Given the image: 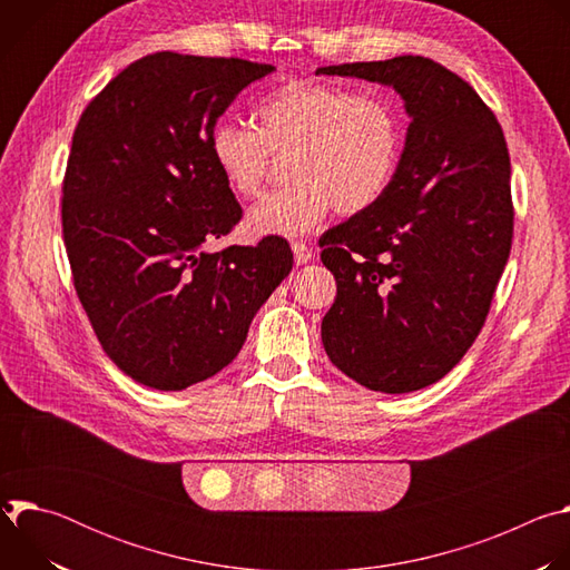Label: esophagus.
I'll return each instance as SVG.
<instances>
[{"label":"esophagus","mask_w":570,"mask_h":570,"mask_svg":"<svg viewBox=\"0 0 570 570\" xmlns=\"http://www.w3.org/2000/svg\"><path fill=\"white\" fill-rule=\"evenodd\" d=\"M291 250H293V257H295V264H297V266H304V264L311 262V248L306 246V243L293 240V243H291Z\"/></svg>","instance_id":"esophagus-1"}]
</instances>
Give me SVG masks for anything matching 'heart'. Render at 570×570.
Wrapping results in <instances>:
<instances>
[{
  "label": "heart",
  "mask_w": 570,
  "mask_h": 570,
  "mask_svg": "<svg viewBox=\"0 0 570 570\" xmlns=\"http://www.w3.org/2000/svg\"><path fill=\"white\" fill-rule=\"evenodd\" d=\"M403 139V115L392 99L322 80H291L259 101L255 126L218 119L209 130V155L236 196L255 198L273 155L291 153L295 180L264 196L248 225L255 234L295 236L334 207L343 216L372 209L394 183Z\"/></svg>",
  "instance_id": "1"
}]
</instances>
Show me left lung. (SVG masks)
<instances>
[{
    "mask_svg": "<svg viewBox=\"0 0 570 570\" xmlns=\"http://www.w3.org/2000/svg\"><path fill=\"white\" fill-rule=\"evenodd\" d=\"M315 73L392 86L413 119L387 194L320 238L338 291L322 317L324 352L370 390H422L478 338L510 257L503 128L466 80L424 56Z\"/></svg>",
    "mask_w": 570,
    "mask_h": 570,
    "instance_id": "left-lung-1",
    "label": "left lung"
}]
</instances>
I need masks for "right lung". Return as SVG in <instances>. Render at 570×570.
Listing matches in <instances>:
<instances>
[{
	"instance_id": "1",
	"label": "right lung",
	"mask_w": 570,
	"mask_h": 570,
	"mask_svg": "<svg viewBox=\"0 0 570 570\" xmlns=\"http://www.w3.org/2000/svg\"><path fill=\"white\" fill-rule=\"evenodd\" d=\"M273 65L157 51L80 115L62 180L73 288L110 361L155 390H185L234 361L293 268L286 238L209 253L243 209L209 130Z\"/></svg>"
}]
</instances>
